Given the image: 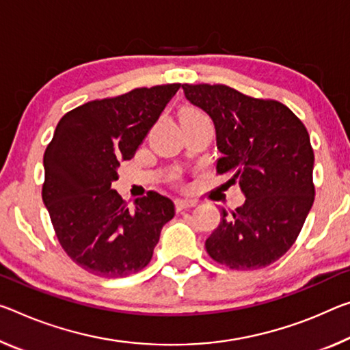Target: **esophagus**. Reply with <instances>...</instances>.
Wrapping results in <instances>:
<instances>
[{
	"label": "esophagus",
	"mask_w": 350,
	"mask_h": 350,
	"mask_svg": "<svg viewBox=\"0 0 350 350\" xmlns=\"http://www.w3.org/2000/svg\"><path fill=\"white\" fill-rule=\"evenodd\" d=\"M174 204H176L177 212H180V210H185L188 207H195V205H196L193 201H188V199H176Z\"/></svg>",
	"instance_id": "34e87169"
}]
</instances>
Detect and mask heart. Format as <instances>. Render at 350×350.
Segmentation results:
<instances>
[{"instance_id": "1", "label": "heart", "mask_w": 350, "mask_h": 350, "mask_svg": "<svg viewBox=\"0 0 350 350\" xmlns=\"http://www.w3.org/2000/svg\"><path fill=\"white\" fill-rule=\"evenodd\" d=\"M179 120L182 126H184L190 123H198V121H207V116H205L199 109L191 107V105H185V107L180 109Z\"/></svg>"}]
</instances>
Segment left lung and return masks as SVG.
I'll return each mask as SVG.
<instances>
[{
  "instance_id": "obj_1",
  "label": "left lung",
  "mask_w": 350,
  "mask_h": 350,
  "mask_svg": "<svg viewBox=\"0 0 350 350\" xmlns=\"http://www.w3.org/2000/svg\"><path fill=\"white\" fill-rule=\"evenodd\" d=\"M188 101L213 120L223 157L216 174L240 185L246 201L205 240L216 263L235 271L269 266L295 245L314 201V154L307 127L275 99L223 84H184Z\"/></svg>"
}]
</instances>
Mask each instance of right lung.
<instances>
[{
	"label": "right lung",
	"mask_w": 350,
	"mask_h": 350,
	"mask_svg": "<svg viewBox=\"0 0 350 350\" xmlns=\"http://www.w3.org/2000/svg\"><path fill=\"white\" fill-rule=\"evenodd\" d=\"M179 87H140L88 101L55 127L43 155L42 199L60 246L87 273L115 279L142 271L174 216L173 201L157 191L138 198L129 210L112 182Z\"/></svg>",
	"instance_id": "add662e5"
}]
</instances>
